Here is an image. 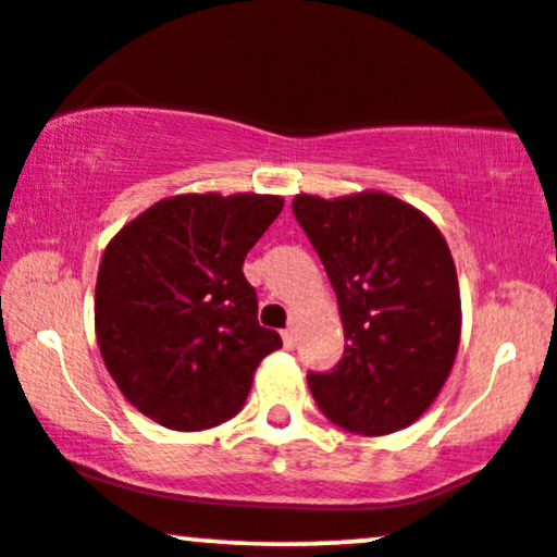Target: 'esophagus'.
I'll use <instances>...</instances> for the list:
<instances>
[{"label": "esophagus", "mask_w": 557, "mask_h": 557, "mask_svg": "<svg viewBox=\"0 0 557 557\" xmlns=\"http://www.w3.org/2000/svg\"><path fill=\"white\" fill-rule=\"evenodd\" d=\"M283 343H285L287 350H293V347L298 345V332L293 330V326H287V330L283 332Z\"/></svg>", "instance_id": "1"}]
</instances>
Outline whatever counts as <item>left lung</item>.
<instances>
[{"label":"left lung","instance_id":"left-lung-1","mask_svg":"<svg viewBox=\"0 0 557 557\" xmlns=\"http://www.w3.org/2000/svg\"><path fill=\"white\" fill-rule=\"evenodd\" d=\"M293 214L337 293L345 355L308 373L319 410L358 435L412 425L451 373L461 332L457 267L423 212L392 194L321 199Z\"/></svg>","mask_w":557,"mask_h":557}]
</instances>
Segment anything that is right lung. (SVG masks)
<instances>
[{"mask_svg": "<svg viewBox=\"0 0 557 557\" xmlns=\"http://www.w3.org/2000/svg\"><path fill=\"white\" fill-rule=\"evenodd\" d=\"M283 212L272 194L160 199L106 246L96 337L111 379L171 431H207L244 407L261 358L283 339L257 321L244 277L251 246Z\"/></svg>", "mask_w": 557, "mask_h": 557, "instance_id": "obj_1", "label": "right lung"}]
</instances>
